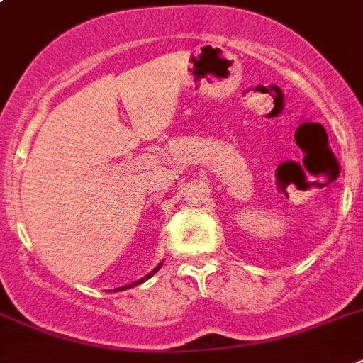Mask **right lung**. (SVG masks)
I'll use <instances>...</instances> for the list:
<instances>
[{"label":"right lung","mask_w":363,"mask_h":363,"mask_svg":"<svg viewBox=\"0 0 363 363\" xmlns=\"http://www.w3.org/2000/svg\"><path fill=\"white\" fill-rule=\"evenodd\" d=\"M160 269H161V263H160V267H155V269H154V271H152V272H150V274H146V277H145V278H140V280H139V282H135V284H131V286H124V287H118V289H115V291H122V289H128V287H133V286H139V284H143V282H145V280H148V278H150V277H154V274H155V272H157V271H160Z\"/></svg>","instance_id":"right-lung-1"}]
</instances>
